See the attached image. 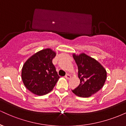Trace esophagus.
<instances>
[{
	"mask_svg": "<svg viewBox=\"0 0 126 126\" xmlns=\"http://www.w3.org/2000/svg\"><path fill=\"white\" fill-rule=\"evenodd\" d=\"M65 78L67 79H70V78H71V76H70L69 74H67V75H66V76H65Z\"/></svg>",
	"mask_w": 126,
	"mask_h": 126,
	"instance_id": "1",
	"label": "esophagus"
}]
</instances>
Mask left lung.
Segmentation results:
<instances>
[{
	"instance_id": "8db88e82",
	"label": "left lung",
	"mask_w": 126,
	"mask_h": 126,
	"mask_svg": "<svg viewBox=\"0 0 126 126\" xmlns=\"http://www.w3.org/2000/svg\"><path fill=\"white\" fill-rule=\"evenodd\" d=\"M73 56L78 66L80 84L72 91L77 96L89 97L103 87L107 72L99 62L84 53Z\"/></svg>"
}]
</instances>
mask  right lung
<instances>
[{"label":"right lung","mask_w":126,"mask_h":126,"mask_svg":"<svg viewBox=\"0 0 126 126\" xmlns=\"http://www.w3.org/2000/svg\"><path fill=\"white\" fill-rule=\"evenodd\" d=\"M55 56L56 53L51 49H44L32 56L23 66V83L34 94H47L58 81L60 76L52 62Z\"/></svg>","instance_id":"obj_1"}]
</instances>
